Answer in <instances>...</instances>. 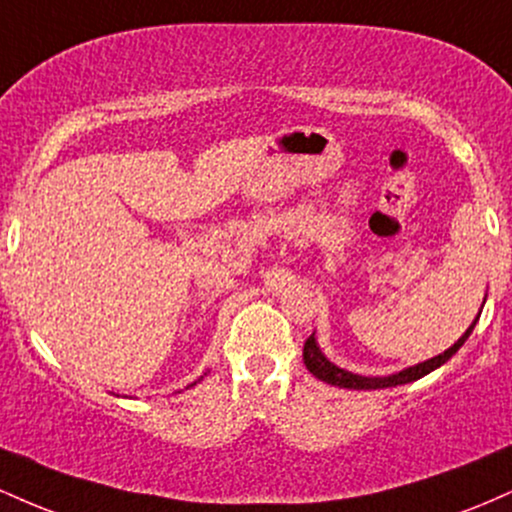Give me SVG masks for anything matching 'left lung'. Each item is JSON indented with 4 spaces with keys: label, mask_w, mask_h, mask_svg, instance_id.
Wrapping results in <instances>:
<instances>
[{
    "label": "left lung",
    "mask_w": 512,
    "mask_h": 512,
    "mask_svg": "<svg viewBox=\"0 0 512 512\" xmlns=\"http://www.w3.org/2000/svg\"><path fill=\"white\" fill-rule=\"evenodd\" d=\"M479 315H481V310H479ZM477 322H479V317H474V322L467 327V332H464L462 337L457 339V342L452 344L448 351H443V354L428 358V361H424V363H416V366H409V368L399 370V373L385 375V378H370V375H356V373H351V370H344V368L334 366L330 358L322 354L320 346H317L315 334H310L308 342H305V346H303V363H305V368H308L317 380H322V383L334 385V387H346V390H383V387L407 385V383H414V380L424 378V375L431 373V370L440 368L445 361H450V358L455 356L457 351H460V346L467 342L469 334H472L474 325H477Z\"/></svg>",
    "instance_id": "8db88e82"
}]
</instances>
